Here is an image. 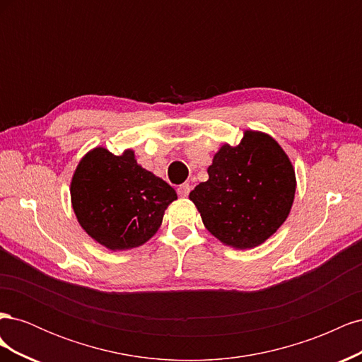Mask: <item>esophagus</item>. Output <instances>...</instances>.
<instances>
[{"mask_svg":"<svg viewBox=\"0 0 362 362\" xmlns=\"http://www.w3.org/2000/svg\"><path fill=\"white\" fill-rule=\"evenodd\" d=\"M190 190H192V185L189 182H184V184L178 185V194L181 196V198H187Z\"/></svg>","mask_w":362,"mask_h":362,"instance_id":"esophagus-1","label":"esophagus"}]
</instances>
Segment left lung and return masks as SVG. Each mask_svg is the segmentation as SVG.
Instances as JSON below:
<instances>
[{"instance_id":"obj_1","label":"left lung","mask_w":362,"mask_h":362,"mask_svg":"<svg viewBox=\"0 0 362 362\" xmlns=\"http://www.w3.org/2000/svg\"><path fill=\"white\" fill-rule=\"evenodd\" d=\"M206 172L208 180L189 198L222 243L255 247L286 222L296 177L287 154L270 136L246 131L240 145L218 149Z\"/></svg>"}]
</instances>
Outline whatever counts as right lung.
<instances>
[{"label": "right lung", "mask_w": 362, "mask_h": 362, "mask_svg": "<svg viewBox=\"0 0 362 362\" xmlns=\"http://www.w3.org/2000/svg\"><path fill=\"white\" fill-rule=\"evenodd\" d=\"M71 199L87 234L108 249L125 250L144 245L158 231L177 193L139 166L131 149L115 156L95 148L76 166Z\"/></svg>", "instance_id": "1"}]
</instances>
